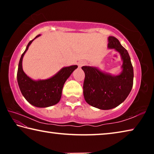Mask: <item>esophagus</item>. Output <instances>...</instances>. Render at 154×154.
<instances>
[{
    "label": "esophagus",
    "mask_w": 154,
    "mask_h": 154,
    "mask_svg": "<svg viewBox=\"0 0 154 154\" xmlns=\"http://www.w3.org/2000/svg\"><path fill=\"white\" fill-rule=\"evenodd\" d=\"M85 63L84 62H79V64H78V66H79V67H82L83 65H85Z\"/></svg>",
    "instance_id": "1"
}]
</instances>
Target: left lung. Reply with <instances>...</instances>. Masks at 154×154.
Instances as JSON below:
<instances>
[{
  "label": "left lung",
  "mask_w": 154,
  "mask_h": 154,
  "mask_svg": "<svg viewBox=\"0 0 154 154\" xmlns=\"http://www.w3.org/2000/svg\"><path fill=\"white\" fill-rule=\"evenodd\" d=\"M108 48L120 54L122 72L111 75L93 66H82L85 72L83 96L87 103L94 107L108 110L120 105L129 95L133 85L134 72L128 52L118 38L109 36Z\"/></svg>",
  "instance_id": "left-lung-1"
}]
</instances>
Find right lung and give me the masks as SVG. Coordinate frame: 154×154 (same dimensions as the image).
Returning a JSON list of instances; mask_svg holds the SVG:
<instances>
[{
  "label": "right lung",
  "instance_id": "obj_1",
  "mask_svg": "<svg viewBox=\"0 0 154 154\" xmlns=\"http://www.w3.org/2000/svg\"><path fill=\"white\" fill-rule=\"evenodd\" d=\"M39 36L41 35L34 39ZM34 39L28 43L20 58L17 73V83L21 92L28 103L36 107H48L59 102L65 82L78 66L72 65L62 68L58 73L48 79L35 81L30 79L23 71L22 59Z\"/></svg>",
  "mask_w": 154,
  "mask_h": 154
}]
</instances>
